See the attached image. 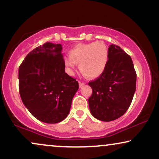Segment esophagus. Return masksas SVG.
<instances>
[{
  "instance_id": "esophagus-1",
  "label": "esophagus",
  "mask_w": 159,
  "mask_h": 159,
  "mask_svg": "<svg viewBox=\"0 0 159 159\" xmlns=\"http://www.w3.org/2000/svg\"><path fill=\"white\" fill-rule=\"evenodd\" d=\"M78 84H79V87H82V86L85 84V83H84V82H81V81L78 82Z\"/></svg>"
}]
</instances>
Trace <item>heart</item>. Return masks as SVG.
Segmentation results:
<instances>
[{
	"label": "heart",
	"mask_w": 159,
	"mask_h": 159,
	"mask_svg": "<svg viewBox=\"0 0 159 159\" xmlns=\"http://www.w3.org/2000/svg\"><path fill=\"white\" fill-rule=\"evenodd\" d=\"M69 57L63 60L64 65L72 71L79 64L80 72L86 78L93 79L105 72L108 63V48L102 42L78 43L68 52Z\"/></svg>",
	"instance_id": "heart-1"
}]
</instances>
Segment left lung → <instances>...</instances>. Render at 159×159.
<instances>
[{"mask_svg":"<svg viewBox=\"0 0 159 159\" xmlns=\"http://www.w3.org/2000/svg\"><path fill=\"white\" fill-rule=\"evenodd\" d=\"M105 72L88 83L92 95L88 99L91 114L102 121L116 120L126 112L136 89L137 75L131 57L118 45L108 48Z\"/></svg>","mask_w":159,"mask_h":159,"instance_id":"left-lung-1","label":"left lung"}]
</instances>
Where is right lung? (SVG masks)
I'll return each mask as SVG.
<instances>
[{
    "label": "right lung",
    "instance_id": "right-lung-1",
    "mask_svg": "<svg viewBox=\"0 0 159 159\" xmlns=\"http://www.w3.org/2000/svg\"><path fill=\"white\" fill-rule=\"evenodd\" d=\"M62 45L46 43L31 51L19 69V88L27 110L39 121L57 123L68 116L78 82L65 72Z\"/></svg>",
    "mask_w": 159,
    "mask_h": 159
}]
</instances>
